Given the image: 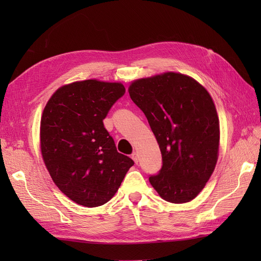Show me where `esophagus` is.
Masks as SVG:
<instances>
[{
	"label": "esophagus",
	"instance_id": "1",
	"mask_svg": "<svg viewBox=\"0 0 261 261\" xmlns=\"http://www.w3.org/2000/svg\"><path fill=\"white\" fill-rule=\"evenodd\" d=\"M132 159L135 161V163H138V161H139V156H138V152H136V151H134L133 153H132Z\"/></svg>",
	"mask_w": 261,
	"mask_h": 261
}]
</instances>
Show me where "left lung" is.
Here are the masks:
<instances>
[{
  "label": "left lung",
  "instance_id": "obj_1",
  "mask_svg": "<svg viewBox=\"0 0 261 261\" xmlns=\"http://www.w3.org/2000/svg\"><path fill=\"white\" fill-rule=\"evenodd\" d=\"M128 92L161 150L162 167L149 176L150 184L169 202L191 201L218 160L219 118L210 94L192 77L176 73L138 80Z\"/></svg>",
  "mask_w": 261,
  "mask_h": 261
}]
</instances>
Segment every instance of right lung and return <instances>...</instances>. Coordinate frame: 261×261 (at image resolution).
<instances>
[{
	"label": "right lung",
	"mask_w": 261,
	"mask_h": 261,
	"mask_svg": "<svg viewBox=\"0 0 261 261\" xmlns=\"http://www.w3.org/2000/svg\"><path fill=\"white\" fill-rule=\"evenodd\" d=\"M125 88L94 80L61 87L41 117V153L62 193L85 207L102 206L112 198L134 165L117 152L103 120Z\"/></svg>",
	"instance_id": "obj_1"
}]
</instances>
